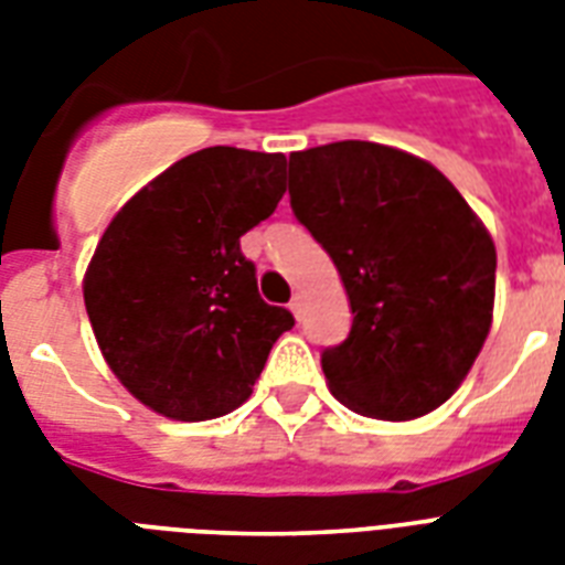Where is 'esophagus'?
I'll use <instances>...</instances> for the list:
<instances>
[{
    "label": "esophagus",
    "mask_w": 565,
    "mask_h": 565,
    "mask_svg": "<svg viewBox=\"0 0 565 565\" xmlns=\"http://www.w3.org/2000/svg\"><path fill=\"white\" fill-rule=\"evenodd\" d=\"M290 310H292V317H296V319H301V310H305V299H301V296H292V301H290Z\"/></svg>",
    "instance_id": "obj_1"
}]
</instances>
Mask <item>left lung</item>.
<instances>
[{"label": "left lung", "mask_w": 565, "mask_h": 565, "mask_svg": "<svg viewBox=\"0 0 565 565\" xmlns=\"http://www.w3.org/2000/svg\"><path fill=\"white\" fill-rule=\"evenodd\" d=\"M290 204L354 313L349 337L322 352L331 393L372 419L437 411L492 326L495 246L483 222L437 167L366 140L292 152Z\"/></svg>", "instance_id": "left-lung-1"}]
</instances>
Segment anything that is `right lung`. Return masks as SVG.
Here are the masks:
<instances>
[{"label":"right lung","mask_w":565,"mask_h":565,"mask_svg":"<svg viewBox=\"0 0 565 565\" xmlns=\"http://www.w3.org/2000/svg\"><path fill=\"white\" fill-rule=\"evenodd\" d=\"M284 154L211 146L131 195L84 275L110 372L161 416L204 422L246 402L296 326L257 292L239 237L278 207Z\"/></svg>","instance_id":"add662e5"}]
</instances>
